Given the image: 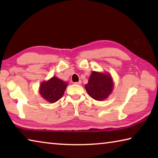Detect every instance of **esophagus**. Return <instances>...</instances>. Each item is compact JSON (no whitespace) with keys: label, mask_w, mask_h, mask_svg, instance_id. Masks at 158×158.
<instances>
[{"label":"esophagus","mask_w":158,"mask_h":158,"mask_svg":"<svg viewBox=\"0 0 158 158\" xmlns=\"http://www.w3.org/2000/svg\"><path fill=\"white\" fill-rule=\"evenodd\" d=\"M74 84H77V85H80V84H81V80H79V81L78 82H74Z\"/></svg>","instance_id":"34e87169"}]
</instances>
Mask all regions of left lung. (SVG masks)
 <instances>
[{"label":"left lung","instance_id":"8db88e82","mask_svg":"<svg viewBox=\"0 0 158 158\" xmlns=\"http://www.w3.org/2000/svg\"><path fill=\"white\" fill-rule=\"evenodd\" d=\"M85 89L92 98L102 101L107 98L112 93L114 82L109 74L93 71L89 83L85 85Z\"/></svg>","mask_w":158,"mask_h":158}]
</instances>
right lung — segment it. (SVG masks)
Returning a JSON list of instances; mask_svg holds the SVG:
<instances>
[{"mask_svg":"<svg viewBox=\"0 0 158 158\" xmlns=\"http://www.w3.org/2000/svg\"><path fill=\"white\" fill-rule=\"evenodd\" d=\"M68 84L63 80L53 77L40 85L39 93L42 98L50 103H54L63 97Z\"/></svg>","mask_w":158,"mask_h":158,"instance_id":"add662e5","label":"right lung"}]
</instances>
